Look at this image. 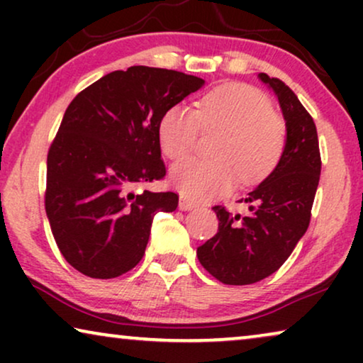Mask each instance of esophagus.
Wrapping results in <instances>:
<instances>
[{
    "instance_id": "1",
    "label": "esophagus",
    "mask_w": 363,
    "mask_h": 363,
    "mask_svg": "<svg viewBox=\"0 0 363 363\" xmlns=\"http://www.w3.org/2000/svg\"><path fill=\"white\" fill-rule=\"evenodd\" d=\"M198 205L196 203H193L191 200H188V198H180V210H183V211H190V210H193V208H196Z\"/></svg>"
}]
</instances>
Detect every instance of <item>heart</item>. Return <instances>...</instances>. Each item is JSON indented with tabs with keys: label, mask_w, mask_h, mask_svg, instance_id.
I'll return each mask as SVG.
<instances>
[{
	"label": "heart",
	"mask_w": 363,
	"mask_h": 363,
	"mask_svg": "<svg viewBox=\"0 0 363 363\" xmlns=\"http://www.w3.org/2000/svg\"><path fill=\"white\" fill-rule=\"evenodd\" d=\"M221 130L215 160H188L177 165L172 180L183 195L203 200L230 191L238 178L261 182L281 162L286 148V123L264 94L241 82L218 86L201 97L196 111L173 106L158 125L163 155L180 162L196 148L200 130Z\"/></svg>",
	"instance_id": "obj_1"
}]
</instances>
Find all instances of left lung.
<instances>
[{
  "label": "left lung",
  "instance_id": "8db88e82",
  "mask_svg": "<svg viewBox=\"0 0 363 363\" xmlns=\"http://www.w3.org/2000/svg\"><path fill=\"white\" fill-rule=\"evenodd\" d=\"M259 79L279 99L287 138L274 172L247 193L246 215L213 206L218 233L196 250L198 261L223 284L246 286L284 264L311 223L320 178V150L314 118L281 79Z\"/></svg>",
  "mask_w": 363,
  "mask_h": 363
}]
</instances>
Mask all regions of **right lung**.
Masks as SVG:
<instances>
[{
	"label": "right lung",
	"instance_id": "add662e5",
	"mask_svg": "<svg viewBox=\"0 0 363 363\" xmlns=\"http://www.w3.org/2000/svg\"><path fill=\"white\" fill-rule=\"evenodd\" d=\"M203 86L185 72L132 66L69 104L48 152L44 206L74 269L111 279L145 255L153 216L178 206L177 193L145 188L167 175L158 125L168 108Z\"/></svg>",
	"mask_w": 363,
	"mask_h": 363
}]
</instances>
